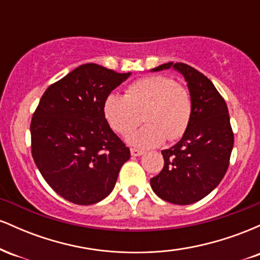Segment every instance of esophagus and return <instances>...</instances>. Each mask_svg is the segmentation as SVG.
<instances>
[{
	"label": "esophagus",
	"mask_w": 260,
	"mask_h": 260,
	"mask_svg": "<svg viewBox=\"0 0 260 260\" xmlns=\"http://www.w3.org/2000/svg\"><path fill=\"white\" fill-rule=\"evenodd\" d=\"M131 154H132V156H140V155L144 154V151L137 148H131Z\"/></svg>",
	"instance_id": "obj_1"
}]
</instances>
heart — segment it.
<instances>
[{
    "mask_svg": "<svg viewBox=\"0 0 260 260\" xmlns=\"http://www.w3.org/2000/svg\"><path fill=\"white\" fill-rule=\"evenodd\" d=\"M103 111L107 123L120 136L132 132L142 115L145 124L131 134L128 142L139 148H154L186 133L192 120L193 99L187 86L155 74L134 80L124 89L123 96L107 95Z\"/></svg>",
    "mask_w": 260,
    "mask_h": 260,
    "instance_id": "heart-1",
    "label": "heart"
}]
</instances>
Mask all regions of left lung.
<instances>
[{
  "mask_svg": "<svg viewBox=\"0 0 260 260\" xmlns=\"http://www.w3.org/2000/svg\"><path fill=\"white\" fill-rule=\"evenodd\" d=\"M174 67L183 74L193 99L189 127L174 147L161 151L164 168L150 180L164 201L188 205L207 197L230 165L234 132L228 105L208 77L186 63H164L153 71Z\"/></svg>",
  "mask_w": 260,
  "mask_h": 260,
  "instance_id": "8db88e82",
  "label": "left lung"
}]
</instances>
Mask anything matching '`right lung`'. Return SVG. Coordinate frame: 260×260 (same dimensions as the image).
Returning a JSON list of instances; mask_svg holds the SVG:
<instances>
[{
  "label": "right lung",
  "instance_id": "obj_1",
  "mask_svg": "<svg viewBox=\"0 0 260 260\" xmlns=\"http://www.w3.org/2000/svg\"><path fill=\"white\" fill-rule=\"evenodd\" d=\"M129 74L95 63L79 66L45 90L32 113V159L66 201L78 205L103 201L131 157L103 111L105 98Z\"/></svg>",
  "mask_w": 260,
  "mask_h": 260
}]
</instances>
